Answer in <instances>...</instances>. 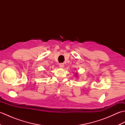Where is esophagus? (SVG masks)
Masks as SVG:
<instances>
[{"label": "esophagus", "mask_w": 125, "mask_h": 125, "mask_svg": "<svg viewBox=\"0 0 125 125\" xmlns=\"http://www.w3.org/2000/svg\"><path fill=\"white\" fill-rule=\"evenodd\" d=\"M64 64H63V63H60L59 64V67H60V68H63L64 67Z\"/></svg>", "instance_id": "34e87169"}]
</instances>
